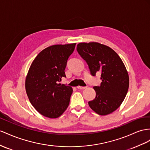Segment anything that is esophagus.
I'll use <instances>...</instances> for the list:
<instances>
[{
	"label": "esophagus",
	"mask_w": 150,
	"mask_h": 150,
	"mask_svg": "<svg viewBox=\"0 0 150 150\" xmlns=\"http://www.w3.org/2000/svg\"><path fill=\"white\" fill-rule=\"evenodd\" d=\"M77 87V89H81V90H82V89H86V88H87V87L80 86H77V87Z\"/></svg>",
	"instance_id": "obj_1"
}]
</instances>
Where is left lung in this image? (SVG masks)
Segmentation results:
<instances>
[{"instance_id":"obj_1","label":"left lung","mask_w":150,"mask_h":150,"mask_svg":"<svg viewBox=\"0 0 150 150\" xmlns=\"http://www.w3.org/2000/svg\"><path fill=\"white\" fill-rule=\"evenodd\" d=\"M78 53L86 61L91 75L101 73L100 86H94L96 97L89 101L90 108L100 115L113 112L127 93L129 78L121 58L108 46L98 42L80 43Z\"/></svg>"}]
</instances>
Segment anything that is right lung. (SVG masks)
<instances>
[{
	"label": "right lung",
	"instance_id": "right-lung-1",
	"mask_svg": "<svg viewBox=\"0 0 150 150\" xmlns=\"http://www.w3.org/2000/svg\"><path fill=\"white\" fill-rule=\"evenodd\" d=\"M76 43L50 46L33 60L25 80L29 100L38 113L50 118L59 117L70 103L71 87L61 84Z\"/></svg>",
	"mask_w": 150,
	"mask_h": 150
}]
</instances>
